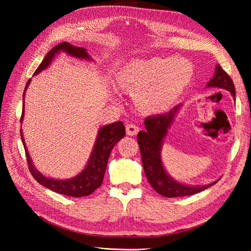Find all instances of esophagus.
Masks as SVG:
<instances>
[{
	"label": "esophagus",
	"mask_w": 251,
	"mask_h": 251,
	"mask_svg": "<svg viewBox=\"0 0 251 251\" xmlns=\"http://www.w3.org/2000/svg\"><path fill=\"white\" fill-rule=\"evenodd\" d=\"M138 130L139 128L135 125V124H131V123H126V134L128 136H135L137 135Z\"/></svg>",
	"instance_id": "esophagus-1"
}]
</instances>
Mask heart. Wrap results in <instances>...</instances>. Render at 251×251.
<instances>
[{
  "label": "heart",
  "instance_id": "heart-1",
  "mask_svg": "<svg viewBox=\"0 0 251 251\" xmlns=\"http://www.w3.org/2000/svg\"><path fill=\"white\" fill-rule=\"evenodd\" d=\"M191 74L192 67L184 59L155 57L129 62L121 74L120 83L123 87L137 90V102L141 109L158 112L174 102Z\"/></svg>",
  "mask_w": 251,
  "mask_h": 251
}]
</instances>
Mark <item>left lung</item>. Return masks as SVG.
Instances as JSON below:
<instances>
[{
    "label": "left lung",
    "mask_w": 251,
    "mask_h": 251,
    "mask_svg": "<svg viewBox=\"0 0 251 251\" xmlns=\"http://www.w3.org/2000/svg\"><path fill=\"white\" fill-rule=\"evenodd\" d=\"M207 86L226 89L235 98V86H234L232 78L219 65L216 67L215 75L208 82ZM179 106L180 105L175 106L166 113L147 117L145 120L146 130L139 131L137 136V141L141 153L142 166L149 183L158 194L166 197L193 195L208 189L217 182L216 181L214 183L202 186H189L177 182L165 172L161 161L163 139L166 136L167 129L173 123Z\"/></svg>",
    "instance_id": "obj_1"
}]
</instances>
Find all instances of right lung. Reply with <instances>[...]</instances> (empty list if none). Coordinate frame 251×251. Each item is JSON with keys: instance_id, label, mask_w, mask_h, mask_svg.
Segmentation results:
<instances>
[{"instance_id": "1", "label": "right lung", "mask_w": 251, "mask_h": 251, "mask_svg": "<svg viewBox=\"0 0 251 251\" xmlns=\"http://www.w3.org/2000/svg\"><path fill=\"white\" fill-rule=\"evenodd\" d=\"M61 50L66 51L67 54H70L71 56H74L76 58L90 59L88 54L86 52V50L83 49V47L72 46L70 43H68V42H62V43L52 47V49L47 52L43 61H42V63L39 67H37L33 75L40 73L41 71H43L44 69L49 67L50 65L51 60L54 59L55 55ZM30 81L31 79H29V81L26 82L25 89H26V87H28ZM24 96H25V93H24ZM23 119H24V111L23 113H21L20 122H23ZM20 136H21V140H23V143H24V148H25V156H26V163H28L29 170L37 182L42 185H44L45 188L56 192V193L63 194L67 196H73V197H82V196H87L89 194H92L93 192L96 189H98L101 185V183H102L110 153L116 143L125 136V126L123 124V122L119 121V122L112 123L110 125L101 127L99 129V134L97 137V140H96L95 147L93 149L92 155H90V158L86 165V167H85L83 172L79 175H77L76 177L69 180H56V179L46 178L45 176L37 172L36 168L34 167V165L32 164L28 150H26L25 148V142L24 140L23 131H21V129H20Z\"/></svg>"}]
</instances>
